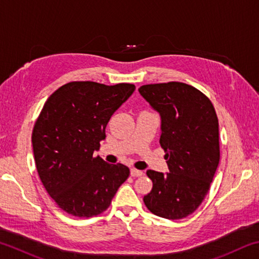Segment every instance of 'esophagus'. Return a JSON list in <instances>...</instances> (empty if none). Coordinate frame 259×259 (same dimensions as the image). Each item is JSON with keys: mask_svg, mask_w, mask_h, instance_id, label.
<instances>
[{"mask_svg": "<svg viewBox=\"0 0 259 259\" xmlns=\"http://www.w3.org/2000/svg\"><path fill=\"white\" fill-rule=\"evenodd\" d=\"M130 175L133 177H140V176H143V171L142 170H137V169H131Z\"/></svg>", "mask_w": 259, "mask_h": 259, "instance_id": "34e87169", "label": "esophagus"}]
</instances>
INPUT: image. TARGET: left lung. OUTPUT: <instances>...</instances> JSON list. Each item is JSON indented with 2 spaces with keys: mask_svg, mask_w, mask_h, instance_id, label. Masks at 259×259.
Returning <instances> with one entry per match:
<instances>
[{
  "mask_svg": "<svg viewBox=\"0 0 259 259\" xmlns=\"http://www.w3.org/2000/svg\"><path fill=\"white\" fill-rule=\"evenodd\" d=\"M138 91L160 114V144L169 169L147 170L153 187L144 203L159 217H187L202 203L219 163L216 112L208 97L186 83L146 84Z\"/></svg>",
  "mask_w": 259,
  "mask_h": 259,
  "instance_id": "1",
  "label": "left lung"
}]
</instances>
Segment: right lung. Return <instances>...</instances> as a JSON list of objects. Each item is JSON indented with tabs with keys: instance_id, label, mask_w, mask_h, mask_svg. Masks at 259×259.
<instances>
[{
	"instance_id": "right-lung-1",
	"label": "right lung",
	"mask_w": 259,
	"mask_h": 259,
	"mask_svg": "<svg viewBox=\"0 0 259 259\" xmlns=\"http://www.w3.org/2000/svg\"><path fill=\"white\" fill-rule=\"evenodd\" d=\"M135 89L129 83L69 82L48 98L35 122L32 145L38 176L58 207L72 216L105 211L129 177L126 165L93 155L106 138L111 116Z\"/></svg>"
}]
</instances>
